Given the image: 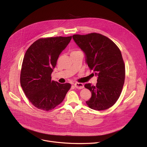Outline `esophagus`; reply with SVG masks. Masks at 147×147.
<instances>
[{"label": "esophagus", "instance_id": "esophagus-1", "mask_svg": "<svg viewBox=\"0 0 147 147\" xmlns=\"http://www.w3.org/2000/svg\"><path fill=\"white\" fill-rule=\"evenodd\" d=\"M74 85L76 87V88H77V89H81L84 88V84L82 83H76L74 84Z\"/></svg>", "mask_w": 147, "mask_h": 147}]
</instances>
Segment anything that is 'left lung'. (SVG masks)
<instances>
[{"label":"left lung","instance_id":"left-lung-1","mask_svg":"<svg viewBox=\"0 0 147 147\" xmlns=\"http://www.w3.org/2000/svg\"><path fill=\"white\" fill-rule=\"evenodd\" d=\"M73 38L85 53L89 69L98 76L95 86L90 83L84 85L92 92L86 104L98 111L109 109L119 98L125 83V65L120 49L99 33L74 34Z\"/></svg>","mask_w":147,"mask_h":147}]
</instances>
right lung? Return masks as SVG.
Wrapping results in <instances>:
<instances>
[{
  "label": "right lung",
  "instance_id": "right-lung-1",
  "mask_svg": "<svg viewBox=\"0 0 147 147\" xmlns=\"http://www.w3.org/2000/svg\"><path fill=\"white\" fill-rule=\"evenodd\" d=\"M72 36L40 38L27 50L22 61L20 83L25 95L37 109L50 111L60 104L71 84L51 80L57 59Z\"/></svg>",
  "mask_w": 147,
  "mask_h": 147
}]
</instances>
